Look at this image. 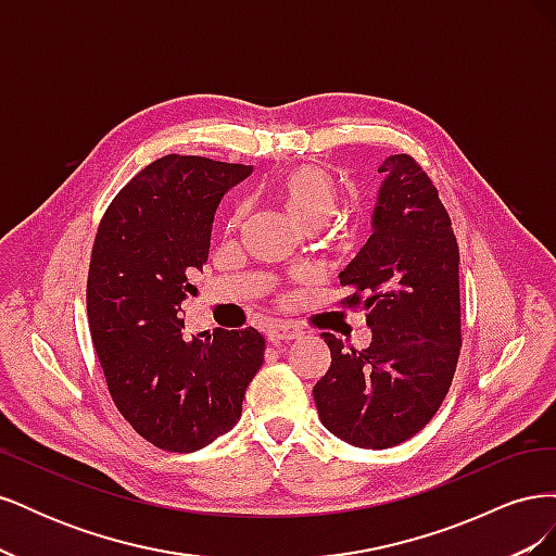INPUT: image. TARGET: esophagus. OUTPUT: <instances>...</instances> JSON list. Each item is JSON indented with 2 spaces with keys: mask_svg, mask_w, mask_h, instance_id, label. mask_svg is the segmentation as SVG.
I'll list each match as a JSON object with an SVG mask.
<instances>
[{
  "mask_svg": "<svg viewBox=\"0 0 556 556\" xmlns=\"http://www.w3.org/2000/svg\"><path fill=\"white\" fill-rule=\"evenodd\" d=\"M299 336V329L290 327V325H282V323H276L266 329V339L268 343H282V341H292Z\"/></svg>",
  "mask_w": 556,
  "mask_h": 556,
  "instance_id": "esophagus-1",
  "label": "esophagus"
}]
</instances>
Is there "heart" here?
Here are the masks:
<instances>
[{"label":"heart","instance_id":"1","mask_svg":"<svg viewBox=\"0 0 556 556\" xmlns=\"http://www.w3.org/2000/svg\"><path fill=\"white\" fill-rule=\"evenodd\" d=\"M274 197L301 229L323 227L336 215L343 197V185L331 169L317 164H301L285 172L274 182ZM243 217V208L231 215V225Z\"/></svg>","mask_w":556,"mask_h":556}]
</instances>
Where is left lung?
<instances>
[{
	"mask_svg": "<svg viewBox=\"0 0 556 556\" xmlns=\"http://www.w3.org/2000/svg\"><path fill=\"white\" fill-rule=\"evenodd\" d=\"M374 233L339 274L341 306L366 311L371 343L343 350L323 331L329 371L313 387L323 425L341 441L394 447L441 408L462 350L459 245L431 178L410 155L380 164Z\"/></svg>",
	"mask_w": 556,
	"mask_h": 556,
	"instance_id": "obj_1",
	"label": "left lung"
}]
</instances>
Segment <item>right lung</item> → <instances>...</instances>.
Masks as SVG:
<instances>
[{"label": "right lung", "mask_w": 556, "mask_h": 556, "mask_svg": "<svg viewBox=\"0 0 556 556\" xmlns=\"http://www.w3.org/2000/svg\"><path fill=\"white\" fill-rule=\"evenodd\" d=\"M252 166L197 155L148 164L111 201L92 245L88 317L115 408L148 443L194 452L239 422L264 362L257 329L182 339V299L204 268L223 197Z\"/></svg>", "instance_id": "1"}]
</instances>
